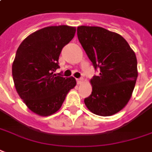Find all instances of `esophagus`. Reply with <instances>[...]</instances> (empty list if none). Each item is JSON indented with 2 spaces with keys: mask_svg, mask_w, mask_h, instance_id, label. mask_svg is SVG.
<instances>
[{
  "mask_svg": "<svg viewBox=\"0 0 152 152\" xmlns=\"http://www.w3.org/2000/svg\"><path fill=\"white\" fill-rule=\"evenodd\" d=\"M77 83H78V84H82V83H84V79L83 78H78L77 79Z\"/></svg>",
  "mask_w": 152,
  "mask_h": 152,
  "instance_id": "obj_1",
  "label": "esophagus"
}]
</instances>
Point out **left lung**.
<instances>
[{
	"mask_svg": "<svg viewBox=\"0 0 152 152\" xmlns=\"http://www.w3.org/2000/svg\"><path fill=\"white\" fill-rule=\"evenodd\" d=\"M77 34L94 69H99V74L90 79L92 94L84 104L95 115H113L125 108L135 88V52L122 36L100 26H78Z\"/></svg>",
	"mask_w": 152,
	"mask_h": 152,
	"instance_id": "1",
	"label": "left lung"
}]
</instances>
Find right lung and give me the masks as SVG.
<instances>
[{"label": "right lung", "instance_id": "1", "mask_svg": "<svg viewBox=\"0 0 152 152\" xmlns=\"http://www.w3.org/2000/svg\"><path fill=\"white\" fill-rule=\"evenodd\" d=\"M75 31L76 27L66 25L47 26L30 34L17 48L12 64L15 88L27 108L40 116L58 111L76 85L74 77L54 74L61 51Z\"/></svg>", "mask_w": 152, "mask_h": 152}]
</instances>
